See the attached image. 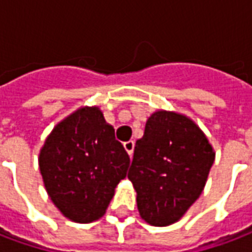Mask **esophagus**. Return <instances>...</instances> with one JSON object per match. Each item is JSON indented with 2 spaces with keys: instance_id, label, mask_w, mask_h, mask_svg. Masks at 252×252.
<instances>
[{
  "instance_id": "esophagus-1",
  "label": "esophagus",
  "mask_w": 252,
  "mask_h": 252,
  "mask_svg": "<svg viewBox=\"0 0 252 252\" xmlns=\"http://www.w3.org/2000/svg\"><path fill=\"white\" fill-rule=\"evenodd\" d=\"M124 148H126V151L128 153V155L131 157L132 154H133V148H135V143L129 140V142L124 143Z\"/></svg>"
}]
</instances>
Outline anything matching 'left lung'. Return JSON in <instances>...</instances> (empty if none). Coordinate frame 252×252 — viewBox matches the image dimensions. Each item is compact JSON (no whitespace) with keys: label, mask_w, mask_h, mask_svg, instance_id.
<instances>
[{"label":"left lung","mask_w":252,"mask_h":252,"mask_svg":"<svg viewBox=\"0 0 252 252\" xmlns=\"http://www.w3.org/2000/svg\"><path fill=\"white\" fill-rule=\"evenodd\" d=\"M215 151L194 121L158 110L148 117L128 178L144 221L166 227L178 221L204 190Z\"/></svg>","instance_id":"8db88e82"}]
</instances>
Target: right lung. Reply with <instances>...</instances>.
<instances>
[{"instance_id":"add662e5","label":"right lung","mask_w":252,"mask_h":252,"mask_svg":"<svg viewBox=\"0 0 252 252\" xmlns=\"http://www.w3.org/2000/svg\"><path fill=\"white\" fill-rule=\"evenodd\" d=\"M128 166V154L97 106L81 108L61 121L39 155L47 193L75 222L104 216Z\"/></svg>"}]
</instances>
